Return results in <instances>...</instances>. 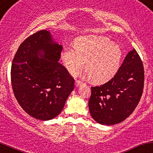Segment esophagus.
Returning a JSON list of instances; mask_svg holds the SVG:
<instances>
[{
  "label": "esophagus",
  "instance_id": "esophagus-1",
  "mask_svg": "<svg viewBox=\"0 0 153 153\" xmlns=\"http://www.w3.org/2000/svg\"><path fill=\"white\" fill-rule=\"evenodd\" d=\"M81 84L82 82H80L79 80H76V81H75V85H76V87H79Z\"/></svg>",
  "mask_w": 153,
  "mask_h": 153
}]
</instances>
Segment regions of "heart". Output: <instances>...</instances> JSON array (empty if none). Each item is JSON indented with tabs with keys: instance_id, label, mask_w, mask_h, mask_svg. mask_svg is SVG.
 I'll return each mask as SVG.
<instances>
[{
	"instance_id": "obj_1",
	"label": "heart",
	"mask_w": 153,
	"mask_h": 153,
	"mask_svg": "<svg viewBox=\"0 0 153 153\" xmlns=\"http://www.w3.org/2000/svg\"><path fill=\"white\" fill-rule=\"evenodd\" d=\"M61 59L71 73L84 66L91 81L103 82L117 72L122 59V51L109 39L101 37H82L75 46H66L61 53Z\"/></svg>"
}]
</instances>
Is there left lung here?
<instances>
[{
    "label": "left lung",
    "instance_id": "left-lung-1",
    "mask_svg": "<svg viewBox=\"0 0 153 153\" xmlns=\"http://www.w3.org/2000/svg\"><path fill=\"white\" fill-rule=\"evenodd\" d=\"M144 79L143 63L134 48L111 80L91 87L88 105L92 117L97 123L108 126L124 121L140 102Z\"/></svg>",
    "mask_w": 153,
    "mask_h": 153
}]
</instances>
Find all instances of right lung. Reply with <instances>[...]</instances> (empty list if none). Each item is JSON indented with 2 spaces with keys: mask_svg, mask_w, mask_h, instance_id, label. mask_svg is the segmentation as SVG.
Here are the masks:
<instances>
[{
  "mask_svg": "<svg viewBox=\"0 0 153 153\" xmlns=\"http://www.w3.org/2000/svg\"><path fill=\"white\" fill-rule=\"evenodd\" d=\"M62 49L49 32L40 30L25 39L12 61L13 94L24 111L36 119L56 117L74 88V79L58 62Z\"/></svg>",
  "mask_w": 153,
  "mask_h": 153,
  "instance_id": "obj_1",
  "label": "right lung"
}]
</instances>
